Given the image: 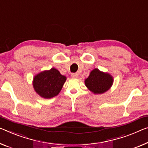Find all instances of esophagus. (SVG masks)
Returning <instances> with one entry per match:
<instances>
[{
    "mask_svg": "<svg viewBox=\"0 0 148 148\" xmlns=\"http://www.w3.org/2000/svg\"><path fill=\"white\" fill-rule=\"evenodd\" d=\"M78 73H72L71 74V77H73V78H77L78 77Z\"/></svg>",
    "mask_w": 148,
    "mask_h": 148,
    "instance_id": "34e87169",
    "label": "esophagus"
}]
</instances>
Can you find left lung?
Segmentation results:
<instances>
[{"mask_svg":"<svg viewBox=\"0 0 148 148\" xmlns=\"http://www.w3.org/2000/svg\"><path fill=\"white\" fill-rule=\"evenodd\" d=\"M85 83L88 89L94 94H103L112 85L113 77L107 73L94 69L85 80Z\"/></svg>","mask_w":148,"mask_h":148,"instance_id":"left-lung-1","label":"left lung"}]
</instances>
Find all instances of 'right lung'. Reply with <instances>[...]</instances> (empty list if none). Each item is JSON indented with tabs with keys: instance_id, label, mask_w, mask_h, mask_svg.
<instances>
[{
	"instance_id": "obj_1",
	"label": "right lung",
	"mask_w": 148,
	"mask_h": 148,
	"mask_svg": "<svg viewBox=\"0 0 148 148\" xmlns=\"http://www.w3.org/2000/svg\"><path fill=\"white\" fill-rule=\"evenodd\" d=\"M66 79V77L62 75L58 69L51 68L36 75L33 80V87L40 97L51 99L60 93Z\"/></svg>"
}]
</instances>
